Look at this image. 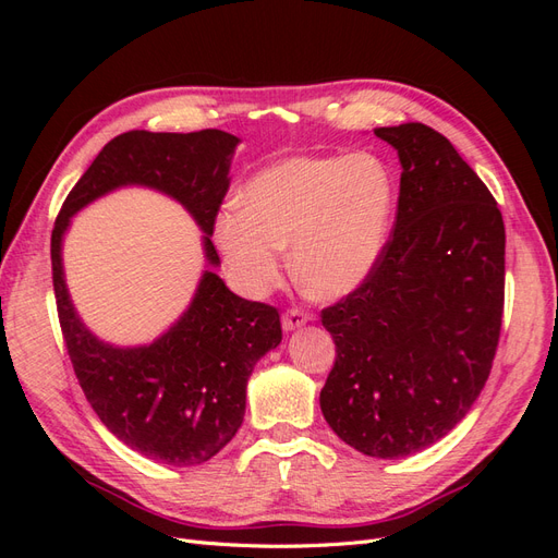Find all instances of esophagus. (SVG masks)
I'll return each instance as SVG.
<instances>
[{"instance_id":"esophagus-1","label":"esophagus","mask_w":558,"mask_h":558,"mask_svg":"<svg viewBox=\"0 0 558 558\" xmlns=\"http://www.w3.org/2000/svg\"><path fill=\"white\" fill-rule=\"evenodd\" d=\"M310 320V314L307 312H302V310H289L286 312L283 316H281V326H283V330L286 332H291V330H298V328H302Z\"/></svg>"}]
</instances>
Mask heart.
I'll list each match as a JSON object with an SVG mask.
<instances>
[{
	"instance_id": "b5f03b06",
	"label": "heart",
	"mask_w": 558,
	"mask_h": 558,
	"mask_svg": "<svg viewBox=\"0 0 558 558\" xmlns=\"http://www.w3.org/2000/svg\"><path fill=\"white\" fill-rule=\"evenodd\" d=\"M396 177L379 156H295L272 162L216 216L214 242L238 289L263 298L291 272L320 300L359 291L384 258L396 214Z\"/></svg>"
}]
</instances>
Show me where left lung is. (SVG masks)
Listing matches in <instances>:
<instances>
[{
    "instance_id": "left-lung-1",
    "label": "left lung",
    "mask_w": 558,
    "mask_h": 558,
    "mask_svg": "<svg viewBox=\"0 0 558 558\" xmlns=\"http://www.w3.org/2000/svg\"><path fill=\"white\" fill-rule=\"evenodd\" d=\"M375 134L402 167L396 228L375 275L320 314L337 356L318 400L349 447L402 459L442 440L492 373L505 226L440 132L402 123Z\"/></svg>"
}]
</instances>
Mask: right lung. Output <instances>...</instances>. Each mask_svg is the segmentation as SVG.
I'll return each instance as SVG.
<instances>
[{"instance_id": "obj_1", "label": "right lung", "mask_w": 558, "mask_h": 558, "mask_svg": "<svg viewBox=\"0 0 558 558\" xmlns=\"http://www.w3.org/2000/svg\"><path fill=\"white\" fill-rule=\"evenodd\" d=\"M238 146L223 130L118 134L66 195L50 238L60 326L83 393L118 440L165 465L205 463L232 440L244 421L253 367L281 342L279 312L234 295L216 275L214 221ZM121 187L179 201L203 230L206 253L192 305L154 343L132 348L111 345L82 324L61 263L71 218Z\"/></svg>"}]
</instances>
